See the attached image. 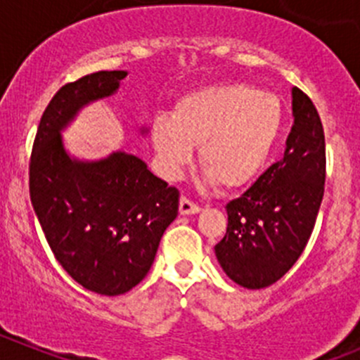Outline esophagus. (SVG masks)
<instances>
[{"instance_id":"esophagus-1","label":"esophagus","mask_w":360,"mask_h":360,"mask_svg":"<svg viewBox=\"0 0 360 360\" xmlns=\"http://www.w3.org/2000/svg\"><path fill=\"white\" fill-rule=\"evenodd\" d=\"M198 211H200V207H198L195 202H191L188 197H181V200H179L181 214H197Z\"/></svg>"}]
</instances>
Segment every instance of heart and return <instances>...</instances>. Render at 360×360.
Returning a JSON list of instances; mask_svg holds the SVG:
<instances>
[{
  "mask_svg": "<svg viewBox=\"0 0 360 360\" xmlns=\"http://www.w3.org/2000/svg\"><path fill=\"white\" fill-rule=\"evenodd\" d=\"M283 123V105L273 93L244 82L211 84L177 100L172 116L156 117L151 141L167 176H177L200 143L205 181L240 188L271 158Z\"/></svg>",
  "mask_w": 360,
  "mask_h": 360,
  "instance_id": "obj_1",
  "label": "heart"
}]
</instances>
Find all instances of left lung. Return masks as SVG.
<instances>
[{"label": "left lung", "mask_w": 360, "mask_h": 360, "mask_svg": "<svg viewBox=\"0 0 360 360\" xmlns=\"http://www.w3.org/2000/svg\"><path fill=\"white\" fill-rule=\"evenodd\" d=\"M294 124L280 162L226 204V233L214 246L230 280L244 288L276 283L297 262L315 229L326 188V135L316 107L292 89Z\"/></svg>", "instance_id": "1"}]
</instances>
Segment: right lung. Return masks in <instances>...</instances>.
<instances>
[{"instance_id": "1", "label": "right lung", "mask_w": 360, "mask_h": 360, "mask_svg": "<svg viewBox=\"0 0 360 360\" xmlns=\"http://www.w3.org/2000/svg\"><path fill=\"white\" fill-rule=\"evenodd\" d=\"M124 77L114 70L65 84L41 114L30 160L31 204L56 260L102 295H121L144 280L179 211V190L137 156L79 162L63 148L61 130L79 109L112 95Z\"/></svg>"}]
</instances>
